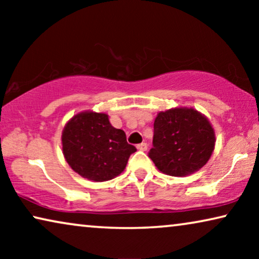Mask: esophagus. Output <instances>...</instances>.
<instances>
[{
    "instance_id": "esophagus-1",
    "label": "esophagus",
    "mask_w": 259,
    "mask_h": 259,
    "mask_svg": "<svg viewBox=\"0 0 259 259\" xmlns=\"http://www.w3.org/2000/svg\"><path fill=\"white\" fill-rule=\"evenodd\" d=\"M137 148L139 151H147V144L146 143H141L139 145H137Z\"/></svg>"
}]
</instances>
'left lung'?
<instances>
[{"label": "left lung", "instance_id": "8db88e82", "mask_svg": "<svg viewBox=\"0 0 259 259\" xmlns=\"http://www.w3.org/2000/svg\"><path fill=\"white\" fill-rule=\"evenodd\" d=\"M214 144V130L206 116L193 108H171L159 112L154 120L148 157L165 175L185 177L206 164Z\"/></svg>", "mask_w": 259, "mask_h": 259}]
</instances>
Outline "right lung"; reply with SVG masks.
<instances>
[{
	"instance_id": "1",
	"label": "right lung",
	"mask_w": 259,
	"mask_h": 259,
	"mask_svg": "<svg viewBox=\"0 0 259 259\" xmlns=\"http://www.w3.org/2000/svg\"><path fill=\"white\" fill-rule=\"evenodd\" d=\"M62 152L68 165L83 178L107 182L125 169L137 151L122 130L114 128L105 113L81 112L62 131Z\"/></svg>"
}]
</instances>
